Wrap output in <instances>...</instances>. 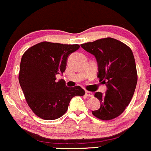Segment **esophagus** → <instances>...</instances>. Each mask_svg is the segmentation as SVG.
I'll return each mask as SVG.
<instances>
[{"label":"esophagus","mask_w":151,"mask_h":151,"mask_svg":"<svg viewBox=\"0 0 151 151\" xmlns=\"http://www.w3.org/2000/svg\"><path fill=\"white\" fill-rule=\"evenodd\" d=\"M85 95L88 97H93V93L90 92V91H85Z\"/></svg>","instance_id":"esophagus-1"}]
</instances>
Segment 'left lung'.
<instances>
[{
    "mask_svg": "<svg viewBox=\"0 0 151 151\" xmlns=\"http://www.w3.org/2000/svg\"><path fill=\"white\" fill-rule=\"evenodd\" d=\"M96 57L98 65V78L106 84V93L96 92L100 107L92 113L102 120L118 117L129 104L137 82L133 53L124 43L112 38L97 40L80 45Z\"/></svg>",
    "mask_w": 151,
    "mask_h": 151,
    "instance_id": "left-lung-1",
    "label": "left lung"
}]
</instances>
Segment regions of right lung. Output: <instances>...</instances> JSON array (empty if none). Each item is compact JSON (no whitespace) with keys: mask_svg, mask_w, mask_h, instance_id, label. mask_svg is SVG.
<instances>
[{"mask_svg":"<svg viewBox=\"0 0 151 151\" xmlns=\"http://www.w3.org/2000/svg\"><path fill=\"white\" fill-rule=\"evenodd\" d=\"M78 45L42 42L28 49L22 55L19 71L20 85L30 109L46 120L56 119L67 112L70 101L85 92L80 86L67 87L55 76L63 73L69 54Z\"/></svg>","mask_w":151,"mask_h":151,"instance_id":"right-lung-1","label":"right lung"}]
</instances>
